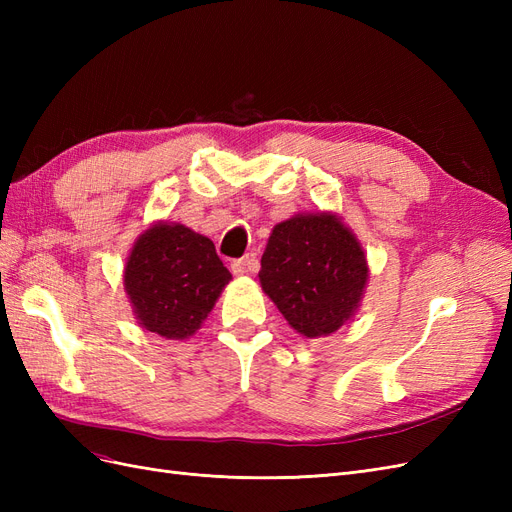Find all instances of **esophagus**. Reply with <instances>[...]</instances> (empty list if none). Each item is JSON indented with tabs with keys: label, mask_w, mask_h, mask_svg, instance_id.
Here are the masks:
<instances>
[{
	"label": "esophagus",
	"mask_w": 512,
	"mask_h": 512,
	"mask_svg": "<svg viewBox=\"0 0 512 512\" xmlns=\"http://www.w3.org/2000/svg\"><path fill=\"white\" fill-rule=\"evenodd\" d=\"M230 269H232V273H235V275H245V273L258 269V260L254 256H243L239 260H232Z\"/></svg>",
	"instance_id": "esophagus-1"
}]
</instances>
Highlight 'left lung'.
I'll list each match as a JSON object with an SVG mask.
<instances>
[{
	"label": "left lung",
	"mask_w": 512,
	"mask_h": 512,
	"mask_svg": "<svg viewBox=\"0 0 512 512\" xmlns=\"http://www.w3.org/2000/svg\"><path fill=\"white\" fill-rule=\"evenodd\" d=\"M258 277L290 327L316 339L356 314L369 269L361 243L335 213H301L273 228Z\"/></svg>",
	"instance_id": "8db88e82"
}]
</instances>
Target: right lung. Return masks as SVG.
Returning <instances> with one entry per match:
<instances>
[{
  "label": "right lung",
  "mask_w": 512,
  "mask_h": 512,
  "mask_svg": "<svg viewBox=\"0 0 512 512\" xmlns=\"http://www.w3.org/2000/svg\"><path fill=\"white\" fill-rule=\"evenodd\" d=\"M230 280L211 239L168 222L136 239L123 271L138 324L166 339L194 335Z\"/></svg>",
  "instance_id": "add662e5"
}]
</instances>
